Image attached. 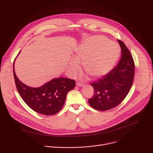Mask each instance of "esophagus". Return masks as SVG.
Instances as JSON below:
<instances>
[{"mask_svg":"<svg viewBox=\"0 0 153 153\" xmlns=\"http://www.w3.org/2000/svg\"><path fill=\"white\" fill-rule=\"evenodd\" d=\"M83 83H81V82H77V83H76V86H83Z\"/></svg>","mask_w":153,"mask_h":153,"instance_id":"obj_1","label":"esophagus"}]
</instances>
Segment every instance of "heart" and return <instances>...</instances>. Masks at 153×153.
Here are the masks:
<instances>
[{"mask_svg":"<svg viewBox=\"0 0 153 153\" xmlns=\"http://www.w3.org/2000/svg\"><path fill=\"white\" fill-rule=\"evenodd\" d=\"M119 54L120 48L115 42L108 41L102 36H91L77 48L68 70L71 75L76 74L82 61L87 73L94 78L101 77L113 69Z\"/></svg>","mask_w":153,"mask_h":153,"instance_id":"b5f03b06","label":"heart"}]
</instances>
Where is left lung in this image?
Returning a JSON list of instances; mask_svg holds the SVG:
<instances>
[{
  "instance_id": "obj_1",
  "label": "left lung",
  "mask_w": 153,
  "mask_h": 153,
  "mask_svg": "<svg viewBox=\"0 0 153 153\" xmlns=\"http://www.w3.org/2000/svg\"><path fill=\"white\" fill-rule=\"evenodd\" d=\"M122 57L117 66L110 72L91 83L94 96L88 103L94 109L106 111L119 105L131 88L134 77L135 66L133 57L125 43L118 40Z\"/></svg>"
}]
</instances>
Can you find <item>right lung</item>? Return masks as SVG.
<instances>
[{"label": "right lung", "mask_w": 153, "mask_h": 153, "mask_svg": "<svg viewBox=\"0 0 153 153\" xmlns=\"http://www.w3.org/2000/svg\"><path fill=\"white\" fill-rule=\"evenodd\" d=\"M14 64V61L13 74L16 88L26 104L34 111L43 115L57 113L64 105L67 93L75 87V80L64 77L56 78L38 88H33L17 78Z\"/></svg>", "instance_id": "right-lung-1"}]
</instances>
